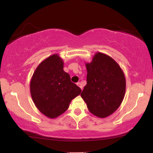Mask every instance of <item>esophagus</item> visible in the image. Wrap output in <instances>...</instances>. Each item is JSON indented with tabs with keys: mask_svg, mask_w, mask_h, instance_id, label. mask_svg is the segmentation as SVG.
<instances>
[{
	"mask_svg": "<svg viewBox=\"0 0 153 153\" xmlns=\"http://www.w3.org/2000/svg\"><path fill=\"white\" fill-rule=\"evenodd\" d=\"M76 85H77V86L79 87V88H81V90H82V85H81V83H79H79H76Z\"/></svg>",
	"mask_w": 153,
	"mask_h": 153,
	"instance_id": "esophagus-1",
	"label": "esophagus"
}]
</instances>
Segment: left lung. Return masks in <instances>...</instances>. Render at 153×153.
<instances>
[{"label": "left lung", "mask_w": 153, "mask_h": 153, "mask_svg": "<svg viewBox=\"0 0 153 153\" xmlns=\"http://www.w3.org/2000/svg\"><path fill=\"white\" fill-rule=\"evenodd\" d=\"M87 84L81 94L90 113L105 118L120 106L126 91L123 70L114 59L97 52L85 63Z\"/></svg>", "instance_id": "obj_1"}]
</instances>
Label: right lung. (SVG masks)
<instances>
[{"instance_id": "obj_1", "label": "right lung", "mask_w": 153, "mask_h": 153, "mask_svg": "<svg viewBox=\"0 0 153 153\" xmlns=\"http://www.w3.org/2000/svg\"><path fill=\"white\" fill-rule=\"evenodd\" d=\"M63 65L59 54H53L39 63L30 81V96L35 105L51 119L63 114L72 100L81 92L63 70Z\"/></svg>"}]
</instances>
